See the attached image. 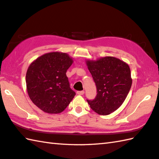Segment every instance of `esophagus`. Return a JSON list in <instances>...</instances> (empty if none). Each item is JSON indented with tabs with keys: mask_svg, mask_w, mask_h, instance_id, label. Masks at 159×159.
I'll use <instances>...</instances> for the list:
<instances>
[{
	"mask_svg": "<svg viewBox=\"0 0 159 159\" xmlns=\"http://www.w3.org/2000/svg\"><path fill=\"white\" fill-rule=\"evenodd\" d=\"M76 93L79 94V95H83L84 94V93H85V92L83 91V90H81V91H78Z\"/></svg>",
	"mask_w": 159,
	"mask_h": 159,
	"instance_id": "esophagus-1",
	"label": "esophagus"
}]
</instances>
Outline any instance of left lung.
<instances>
[{"label": "left lung", "mask_w": 159, "mask_h": 159, "mask_svg": "<svg viewBox=\"0 0 159 159\" xmlns=\"http://www.w3.org/2000/svg\"><path fill=\"white\" fill-rule=\"evenodd\" d=\"M97 87V96L87 102L97 113L107 115L119 108L127 97L132 79L129 66L115 57L87 60Z\"/></svg>", "instance_id": "8db88e82"}]
</instances>
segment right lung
Listing matches in <instances>:
<instances>
[{
	"label": "right lung",
	"mask_w": 159,
	"mask_h": 159,
	"mask_svg": "<svg viewBox=\"0 0 159 159\" xmlns=\"http://www.w3.org/2000/svg\"><path fill=\"white\" fill-rule=\"evenodd\" d=\"M72 63L68 54L51 52L39 57L29 66L25 76L28 94L42 111L60 113L76 95L66 75Z\"/></svg>",
	"instance_id": "1"
}]
</instances>
